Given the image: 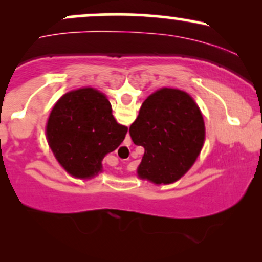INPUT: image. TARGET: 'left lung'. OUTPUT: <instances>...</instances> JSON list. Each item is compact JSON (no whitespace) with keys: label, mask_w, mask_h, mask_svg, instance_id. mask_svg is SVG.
<instances>
[{"label":"left lung","mask_w":262,"mask_h":262,"mask_svg":"<svg viewBox=\"0 0 262 262\" xmlns=\"http://www.w3.org/2000/svg\"><path fill=\"white\" fill-rule=\"evenodd\" d=\"M129 134L135 145L145 150L138 176L156 185H169L194 164L206 132L193 98L181 90L164 87L143 102Z\"/></svg>","instance_id":"1"}]
</instances>
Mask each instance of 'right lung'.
<instances>
[{
  "label": "right lung",
  "instance_id": "1",
  "mask_svg": "<svg viewBox=\"0 0 262 262\" xmlns=\"http://www.w3.org/2000/svg\"><path fill=\"white\" fill-rule=\"evenodd\" d=\"M127 132L114 119L106 96L92 87L65 93L47 124L48 143L56 160L80 179L102 171L103 158L121 145Z\"/></svg>",
  "mask_w": 262,
  "mask_h": 262
}]
</instances>
